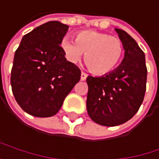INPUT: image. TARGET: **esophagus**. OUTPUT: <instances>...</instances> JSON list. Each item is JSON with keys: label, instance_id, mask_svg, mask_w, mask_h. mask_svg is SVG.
<instances>
[{"label": "esophagus", "instance_id": "esophagus-1", "mask_svg": "<svg viewBox=\"0 0 159 159\" xmlns=\"http://www.w3.org/2000/svg\"><path fill=\"white\" fill-rule=\"evenodd\" d=\"M87 74L86 73H84V72H81V74H80V80H86V78H87Z\"/></svg>", "mask_w": 159, "mask_h": 159}]
</instances>
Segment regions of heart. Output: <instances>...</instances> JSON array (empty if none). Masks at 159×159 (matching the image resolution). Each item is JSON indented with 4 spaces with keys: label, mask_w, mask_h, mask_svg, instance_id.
Returning <instances> with one entry per match:
<instances>
[{
    "label": "heart",
    "mask_w": 159,
    "mask_h": 159,
    "mask_svg": "<svg viewBox=\"0 0 159 159\" xmlns=\"http://www.w3.org/2000/svg\"><path fill=\"white\" fill-rule=\"evenodd\" d=\"M61 48L72 64L80 63L85 53V63L95 74L112 71L121 61L124 51L119 38L96 31H82L77 34L76 41L65 37Z\"/></svg>",
    "instance_id": "b5f03b06"
}]
</instances>
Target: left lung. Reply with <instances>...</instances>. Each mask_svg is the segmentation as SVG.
<instances>
[{"mask_svg": "<svg viewBox=\"0 0 159 159\" xmlns=\"http://www.w3.org/2000/svg\"><path fill=\"white\" fill-rule=\"evenodd\" d=\"M123 43L121 65L101 77L88 76L87 112L96 124L115 126L130 120L140 109L146 90L144 52L125 31L115 29Z\"/></svg>", "mask_w": 159, "mask_h": 159, "instance_id": "obj_1", "label": "left lung"}]
</instances>
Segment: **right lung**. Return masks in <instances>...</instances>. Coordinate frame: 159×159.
I'll return each instance as SVG.
<instances>
[{
	"mask_svg": "<svg viewBox=\"0 0 159 159\" xmlns=\"http://www.w3.org/2000/svg\"><path fill=\"white\" fill-rule=\"evenodd\" d=\"M68 26L48 21L25 34L15 52L12 92L17 104L35 117L55 115L80 80V70L68 62L61 42Z\"/></svg>",
	"mask_w": 159,
	"mask_h": 159,
	"instance_id": "1",
	"label": "right lung"
}]
</instances>
